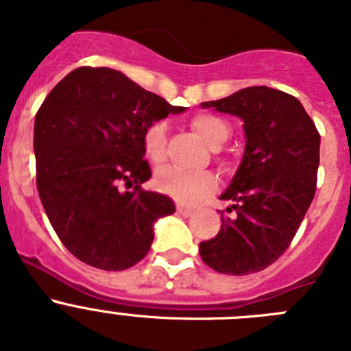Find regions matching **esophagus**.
I'll return each instance as SVG.
<instances>
[{
  "mask_svg": "<svg viewBox=\"0 0 351 351\" xmlns=\"http://www.w3.org/2000/svg\"><path fill=\"white\" fill-rule=\"evenodd\" d=\"M178 213L181 214V216H184V218H190V216H193V210L188 209V207H184V206H178Z\"/></svg>",
  "mask_w": 351,
  "mask_h": 351,
  "instance_id": "1",
  "label": "esophagus"
}]
</instances>
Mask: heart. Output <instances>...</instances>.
<instances>
[{
  "label": "heart",
  "instance_id": "b5f03b06",
  "mask_svg": "<svg viewBox=\"0 0 351 351\" xmlns=\"http://www.w3.org/2000/svg\"><path fill=\"white\" fill-rule=\"evenodd\" d=\"M195 132L209 145L218 147L230 135V128L225 121L213 114H197L191 119ZM167 125L165 121H156L144 132V153L154 163H160L165 158ZM158 190L170 195L179 202L195 204L213 193L218 186L216 176L210 172H184L176 167H163L154 178Z\"/></svg>",
  "mask_w": 351,
  "mask_h": 351
}]
</instances>
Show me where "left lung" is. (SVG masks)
Listing matches in <instances>:
<instances>
[{
	"instance_id": "1",
	"label": "left lung",
	"mask_w": 351,
	"mask_h": 351,
	"mask_svg": "<svg viewBox=\"0 0 351 351\" xmlns=\"http://www.w3.org/2000/svg\"><path fill=\"white\" fill-rule=\"evenodd\" d=\"M243 119L244 154L230 184V200L218 235L198 244L204 262L221 274L263 271L283 255L299 230L316 190L320 135L295 96L251 86L216 101H204Z\"/></svg>"
}]
</instances>
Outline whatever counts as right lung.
Returning <instances> with one entry per match:
<instances>
[{
    "instance_id": "obj_1",
    "label": "right lung",
    "mask_w": 351,
    "mask_h": 351,
    "mask_svg": "<svg viewBox=\"0 0 351 351\" xmlns=\"http://www.w3.org/2000/svg\"><path fill=\"white\" fill-rule=\"evenodd\" d=\"M184 110L104 66L77 68L49 93L35 117L36 188L71 255L104 271L147 255L154 223L176 206L141 188L151 178L144 132ZM121 182L136 190L121 192Z\"/></svg>"
}]
</instances>
